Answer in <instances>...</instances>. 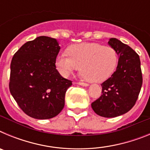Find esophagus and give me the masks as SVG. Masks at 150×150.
<instances>
[{
    "instance_id": "1",
    "label": "esophagus",
    "mask_w": 150,
    "mask_h": 150,
    "mask_svg": "<svg viewBox=\"0 0 150 150\" xmlns=\"http://www.w3.org/2000/svg\"><path fill=\"white\" fill-rule=\"evenodd\" d=\"M77 84L80 85V86H88V84L86 83H83V82H78Z\"/></svg>"
}]
</instances>
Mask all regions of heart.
Segmentation results:
<instances>
[{"label": "heart", "mask_w": 150, "mask_h": 150, "mask_svg": "<svg viewBox=\"0 0 150 150\" xmlns=\"http://www.w3.org/2000/svg\"><path fill=\"white\" fill-rule=\"evenodd\" d=\"M67 55L56 59V67L64 76H68L80 67V73L89 82L99 83L107 79L114 72L118 64L116 50L110 46L98 43L72 45Z\"/></svg>", "instance_id": "obj_1"}]
</instances>
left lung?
Returning <instances> with one entry per match:
<instances>
[{"mask_svg":"<svg viewBox=\"0 0 150 150\" xmlns=\"http://www.w3.org/2000/svg\"><path fill=\"white\" fill-rule=\"evenodd\" d=\"M110 46L119 56L116 70L102 83V95L91 103L97 114L106 118L121 116L134 106L143 83L138 54L116 38H111Z\"/></svg>","mask_w":150,"mask_h":150,"instance_id":"1","label":"left lung"}]
</instances>
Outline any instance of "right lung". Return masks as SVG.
<instances>
[{"mask_svg":"<svg viewBox=\"0 0 150 150\" xmlns=\"http://www.w3.org/2000/svg\"><path fill=\"white\" fill-rule=\"evenodd\" d=\"M60 46L54 38L40 36L25 43L10 64L9 88L25 114L38 120L60 113L72 81L64 78L55 66Z\"/></svg>","mask_w":150,"mask_h":150,"instance_id":"1","label":"right lung"}]
</instances>
